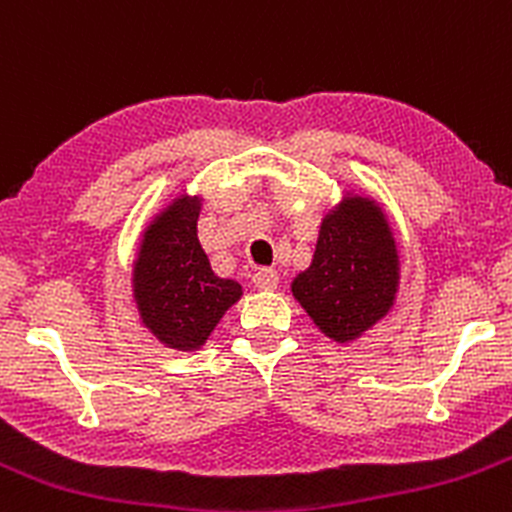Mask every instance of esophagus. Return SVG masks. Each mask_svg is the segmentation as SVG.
<instances>
[{
  "label": "esophagus",
  "mask_w": 512,
  "mask_h": 512,
  "mask_svg": "<svg viewBox=\"0 0 512 512\" xmlns=\"http://www.w3.org/2000/svg\"><path fill=\"white\" fill-rule=\"evenodd\" d=\"M254 283L258 291H273V288H278V271L261 268V271L254 273Z\"/></svg>",
  "instance_id": "1"
}]
</instances>
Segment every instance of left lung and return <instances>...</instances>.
<instances>
[{
  "label": "left lung",
  "mask_w": 512,
  "mask_h": 512,
  "mask_svg": "<svg viewBox=\"0 0 512 512\" xmlns=\"http://www.w3.org/2000/svg\"><path fill=\"white\" fill-rule=\"evenodd\" d=\"M318 330L355 342L377 325L399 293V249L377 199L345 192L320 224L310 266L291 283Z\"/></svg>",
  "instance_id": "left-lung-1"
}]
</instances>
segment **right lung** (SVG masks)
<instances>
[{
  "mask_svg": "<svg viewBox=\"0 0 512 512\" xmlns=\"http://www.w3.org/2000/svg\"><path fill=\"white\" fill-rule=\"evenodd\" d=\"M199 194H179L147 221L133 261V298L142 325L165 347L199 350L244 295L219 278L197 239Z\"/></svg>",
  "mask_w": 512,
  "mask_h": 512,
  "instance_id": "obj_1",
  "label": "right lung"
}]
</instances>
